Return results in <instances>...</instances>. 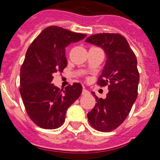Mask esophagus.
Here are the masks:
<instances>
[{
  "label": "esophagus",
  "instance_id": "1",
  "mask_svg": "<svg viewBox=\"0 0 160 160\" xmlns=\"http://www.w3.org/2000/svg\"><path fill=\"white\" fill-rule=\"evenodd\" d=\"M82 94L83 96H85V95H88V94H89V92H88V90L83 89L82 92Z\"/></svg>",
  "mask_w": 160,
  "mask_h": 160
}]
</instances>
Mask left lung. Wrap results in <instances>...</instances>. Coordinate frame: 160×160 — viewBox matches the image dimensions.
I'll list each match as a JSON object with an SVG mask.
<instances>
[{"label":"left lung","instance_id":"left-lung-1","mask_svg":"<svg viewBox=\"0 0 160 160\" xmlns=\"http://www.w3.org/2000/svg\"><path fill=\"white\" fill-rule=\"evenodd\" d=\"M86 42L101 47L107 59L97 81L100 87L108 86L106 98H96V105L88 113V122L96 130L111 132L122 124L130 113L138 94L140 75L137 60L126 38L119 33H98Z\"/></svg>","mask_w":160,"mask_h":160}]
</instances>
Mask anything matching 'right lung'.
<instances>
[{"label":"right lung","instance_id":"right-lung-1","mask_svg":"<svg viewBox=\"0 0 160 160\" xmlns=\"http://www.w3.org/2000/svg\"><path fill=\"white\" fill-rule=\"evenodd\" d=\"M58 26H49L31 43L20 68L19 92L31 120L44 129L64 123L67 109L82 91L79 82L59 89L51 83L53 73L67 66L65 47L86 37Z\"/></svg>","mask_w":160,"mask_h":160}]
</instances>
